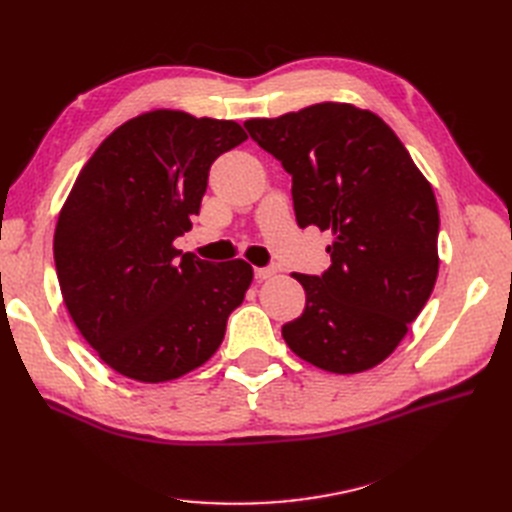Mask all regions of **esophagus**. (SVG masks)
<instances>
[{"instance_id":"34e87169","label":"esophagus","mask_w":512,"mask_h":512,"mask_svg":"<svg viewBox=\"0 0 512 512\" xmlns=\"http://www.w3.org/2000/svg\"><path fill=\"white\" fill-rule=\"evenodd\" d=\"M254 275H256V280H269V277L275 275V269L273 267H258L254 271Z\"/></svg>"}]
</instances>
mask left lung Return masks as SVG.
I'll return each mask as SVG.
<instances>
[{
  "label": "left lung",
  "mask_w": 512,
  "mask_h": 512,
  "mask_svg": "<svg viewBox=\"0 0 512 512\" xmlns=\"http://www.w3.org/2000/svg\"><path fill=\"white\" fill-rule=\"evenodd\" d=\"M243 126L292 177L297 224L333 232L331 267L292 273L303 314L288 348L333 374L376 367L408 333L438 277L440 213L429 181L371 111L322 102Z\"/></svg>",
  "instance_id": "left-lung-1"
}]
</instances>
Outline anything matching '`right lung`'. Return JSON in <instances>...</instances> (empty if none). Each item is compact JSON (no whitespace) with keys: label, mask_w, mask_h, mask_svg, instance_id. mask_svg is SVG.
Here are the masks:
<instances>
[{"label":"right lung","mask_w":512,"mask_h":512,"mask_svg":"<svg viewBox=\"0 0 512 512\" xmlns=\"http://www.w3.org/2000/svg\"><path fill=\"white\" fill-rule=\"evenodd\" d=\"M245 138L235 121L162 108L104 138L76 177L55 228L57 280L76 329L117 374L175 380L220 348L254 271L173 241L192 228L211 164Z\"/></svg>","instance_id":"1"}]
</instances>
